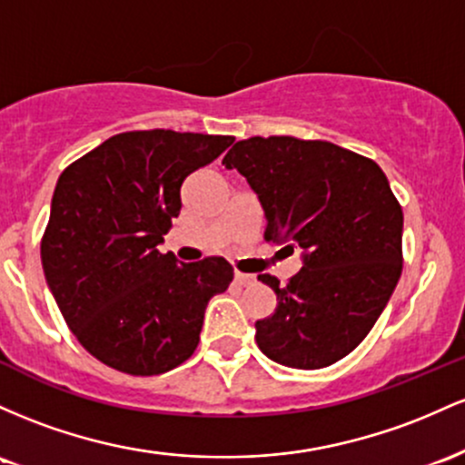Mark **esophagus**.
<instances>
[{
	"mask_svg": "<svg viewBox=\"0 0 465 465\" xmlns=\"http://www.w3.org/2000/svg\"><path fill=\"white\" fill-rule=\"evenodd\" d=\"M234 283H239V285H243V288H246V285L254 283V276L252 274H243V272H234Z\"/></svg>",
	"mask_w": 465,
	"mask_h": 465,
	"instance_id": "obj_1",
	"label": "esophagus"
}]
</instances>
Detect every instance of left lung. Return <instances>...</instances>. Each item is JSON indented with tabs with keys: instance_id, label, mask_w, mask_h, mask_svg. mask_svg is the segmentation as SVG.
I'll list each match as a JSON object with an SVG mask.
<instances>
[{
	"instance_id": "left-lung-1",
	"label": "left lung",
	"mask_w": 465,
	"mask_h": 465,
	"mask_svg": "<svg viewBox=\"0 0 465 465\" xmlns=\"http://www.w3.org/2000/svg\"><path fill=\"white\" fill-rule=\"evenodd\" d=\"M237 169L265 211V242L302 250L276 294L272 316L254 322L257 345L292 369H322L367 338L401 274V206L371 158L327 140L252 135L222 160Z\"/></svg>"
}]
</instances>
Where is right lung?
<instances>
[{
    "label": "right lung",
    "mask_w": 465,
    "mask_h": 465,
    "mask_svg": "<svg viewBox=\"0 0 465 465\" xmlns=\"http://www.w3.org/2000/svg\"><path fill=\"white\" fill-rule=\"evenodd\" d=\"M232 135L173 129L116 134L56 182L41 263L76 341L107 367L160 375L200 342L208 301L226 292L223 257L177 263L158 243L180 215L186 175L223 153Z\"/></svg>",
    "instance_id": "obj_1"
}]
</instances>
